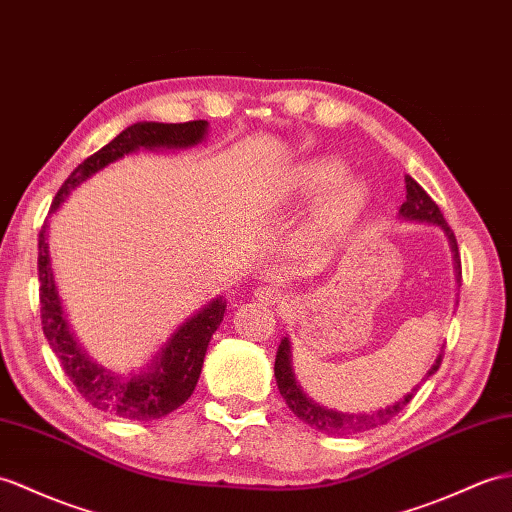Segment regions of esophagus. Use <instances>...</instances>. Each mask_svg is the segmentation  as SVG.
I'll list each match as a JSON object with an SVG mask.
<instances>
[{
    "mask_svg": "<svg viewBox=\"0 0 512 512\" xmlns=\"http://www.w3.org/2000/svg\"><path fill=\"white\" fill-rule=\"evenodd\" d=\"M253 296L261 305H277L281 301V290L270 288V285H259V288H255Z\"/></svg>",
    "mask_w": 512,
    "mask_h": 512,
    "instance_id": "esophagus-1",
    "label": "esophagus"
}]
</instances>
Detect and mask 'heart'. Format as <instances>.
I'll list each match as a JSON object with an SVG mask.
<instances>
[{"label": "heart", "instance_id": "b5f03b06", "mask_svg": "<svg viewBox=\"0 0 512 512\" xmlns=\"http://www.w3.org/2000/svg\"><path fill=\"white\" fill-rule=\"evenodd\" d=\"M344 165L338 159H312L294 168L290 176V192L301 198H312L323 191L314 216L307 227V237L316 244H327L347 231L358 220L366 205V189L358 178L342 176Z\"/></svg>", "mask_w": 512, "mask_h": 512}]
</instances>
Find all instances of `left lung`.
Segmentation results:
<instances>
[{"label": "left lung", "instance_id": "left-lung-1", "mask_svg": "<svg viewBox=\"0 0 512 512\" xmlns=\"http://www.w3.org/2000/svg\"><path fill=\"white\" fill-rule=\"evenodd\" d=\"M399 218L410 220V222H427V224H436L441 227L445 237L449 240V248L454 253V270H456V281L460 283V255H458V242L454 231L449 229V224L445 222L441 209H438L436 202L427 196L425 189L414 181L412 176H406V202L399 207ZM443 360V351L438 353V358L434 360V364L430 366V371L425 373V377L421 379V384L427 382L441 366ZM275 377H277V386L281 397L288 403V408L299 417L303 423H307L314 430L329 434V436H347V434H358V432H366V430H375L379 425H386L388 421H392L397 414L408 406L412 401V397L417 395V390L421 388V384L414 386L410 392H406L399 401L390 403V406H384L379 410H371V412H340L334 408H325L316 403L314 399H310L305 395V390L301 388V384L296 382L294 368H292V344L290 338L285 336L277 349V360H275Z\"/></svg>", "mask_w": 512, "mask_h": 512}]
</instances>
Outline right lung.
Wrapping results in <instances>:
<instances>
[{
  "mask_svg": "<svg viewBox=\"0 0 512 512\" xmlns=\"http://www.w3.org/2000/svg\"><path fill=\"white\" fill-rule=\"evenodd\" d=\"M207 133L209 124L205 120L185 124L137 122L128 126L69 174L52 202V213L63 205L76 187L89 181L93 174L104 170L106 165L120 161L126 154H133L137 150L194 148L207 139ZM47 240H50V224H43L39 233V292L43 334L80 395L93 408L128 421L161 419L165 414L174 412L178 406H183L192 397L198 384L211 336L218 331L224 310H227L224 296L211 299L192 316L185 318L174 329V334L161 344L159 351L152 355L146 368L128 375L115 373L111 368L95 364L87 351L78 344L74 331L69 329L67 314L56 290L50 242Z\"/></svg>",
  "mask_w": 512,
  "mask_h": 512,
  "instance_id": "add662e5",
  "label": "right lung"
}]
</instances>
